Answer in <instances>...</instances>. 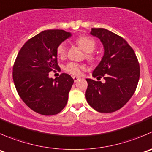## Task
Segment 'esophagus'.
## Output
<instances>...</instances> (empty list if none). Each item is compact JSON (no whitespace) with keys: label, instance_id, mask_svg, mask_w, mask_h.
I'll return each mask as SVG.
<instances>
[{"label":"esophagus","instance_id":"1","mask_svg":"<svg viewBox=\"0 0 152 152\" xmlns=\"http://www.w3.org/2000/svg\"><path fill=\"white\" fill-rule=\"evenodd\" d=\"M73 79L75 82H76L78 80H79V77H77V76H73Z\"/></svg>","mask_w":152,"mask_h":152}]
</instances>
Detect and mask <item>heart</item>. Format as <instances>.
Listing matches in <instances>:
<instances>
[{
  "mask_svg": "<svg viewBox=\"0 0 152 152\" xmlns=\"http://www.w3.org/2000/svg\"><path fill=\"white\" fill-rule=\"evenodd\" d=\"M76 42L85 52H86V58L91 60L94 58L92 52L96 48V42L92 38L86 35H82L76 39ZM67 44L61 42L56 48V53L58 57L63 58L67 55ZM64 70L66 72L73 75H80L85 70V66L75 62H70L65 66Z\"/></svg>",
  "mask_w": 152,
  "mask_h": 152,
  "instance_id": "1",
  "label": "heart"
}]
</instances>
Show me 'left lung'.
Segmentation results:
<instances>
[{
	"label": "left lung",
	"mask_w": 152,
	"mask_h": 152,
	"mask_svg": "<svg viewBox=\"0 0 152 152\" xmlns=\"http://www.w3.org/2000/svg\"><path fill=\"white\" fill-rule=\"evenodd\" d=\"M104 47V55L93 71L94 78L104 77V83L86 79L85 93L88 104L100 113H111L129 102L136 91L140 65L134 50L117 34L103 28H92Z\"/></svg>",
	"instance_id": "obj_1"
}]
</instances>
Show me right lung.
Masks as SVG:
<instances>
[{"label":"right lung","mask_w":152,"mask_h":152,"mask_svg":"<svg viewBox=\"0 0 152 152\" xmlns=\"http://www.w3.org/2000/svg\"><path fill=\"white\" fill-rule=\"evenodd\" d=\"M71 36L63 29H48L31 38L19 51L12 77L17 92L30 109L42 115H55L67 104L73 79L67 73L49 77L58 69L56 48Z\"/></svg>","instance_id":"obj_1"}]
</instances>
